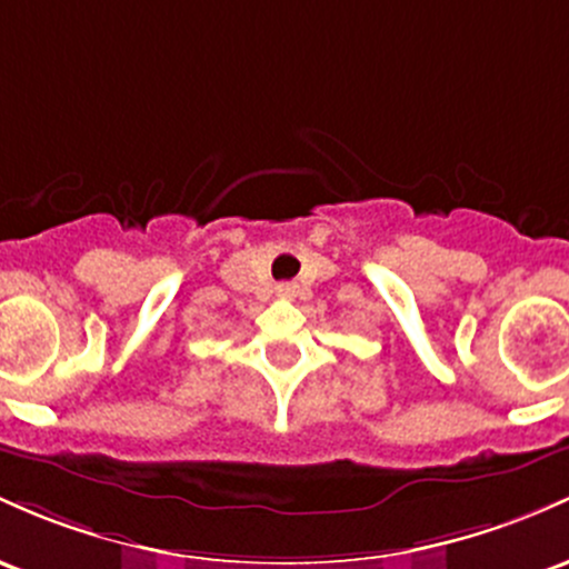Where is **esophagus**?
Segmentation results:
<instances>
[{
  "label": "esophagus",
  "instance_id": "34e87169",
  "mask_svg": "<svg viewBox=\"0 0 569 569\" xmlns=\"http://www.w3.org/2000/svg\"><path fill=\"white\" fill-rule=\"evenodd\" d=\"M297 289H299L297 283H278L274 286V295L283 297V299H291V297H297Z\"/></svg>",
  "mask_w": 569,
  "mask_h": 569
}]
</instances>
